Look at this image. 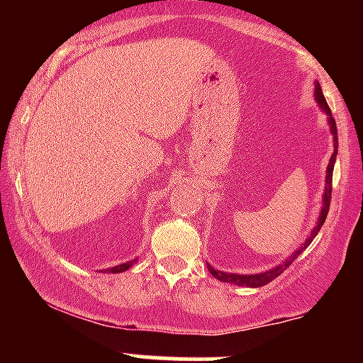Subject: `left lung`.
Listing matches in <instances>:
<instances>
[{
  "label": "left lung",
  "instance_id": "left-lung-1",
  "mask_svg": "<svg viewBox=\"0 0 363 363\" xmlns=\"http://www.w3.org/2000/svg\"><path fill=\"white\" fill-rule=\"evenodd\" d=\"M314 99L315 102H318V106L320 107V111L324 112V114L328 116V124H329V131H331L333 135V155L329 158V164H328V169H326V186H324V194H323V203H320V211H319V218L318 222H315V227L311 230V235L307 237L306 240H303V244L298 245V249H295L294 252L290 254L289 257H285L280 264H277L274 268L272 269H266V272H261V273H254V274H239V273H227V272H222V269H215L213 266L210 264V262H206L208 266V272H210L216 280L220 281H225V283H232V285H239V286H249V289H257V286H262L266 285V283L273 281L274 278L280 277V274L285 272L286 268L297 259L301 254L306 251L307 247H309V244L314 240V237L319 234L320 227L324 225V220H326L328 216V211H329V203H331V182H333V169H335V162H336V153H338V131H336V123L335 119H333L331 116V111H329L328 107V102L326 99H324L323 95V90H320V85L319 82L315 80L314 82Z\"/></svg>",
  "mask_w": 363,
  "mask_h": 363
}]
</instances>
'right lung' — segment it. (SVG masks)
<instances>
[{
	"label": "right lung",
	"mask_w": 363,
	"mask_h": 363,
	"mask_svg": "<svg viewBox=\"0 0 363 363\" xmlns=\"http://www.w3.org/2000/svg\"><path fill=\"white\" fill-rule=\"evenodd\" d=\"M136 261H138V259H131V261H126V262H121V264H116V266H112V268H107V269H101V272L102 273H123V272H126V269L131 268V266L135 264Z\"/></svg>",
	"instance_id": "add662e5"
}]
</instances>
